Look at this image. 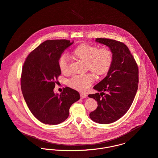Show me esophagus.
Here are the masks:
<instances>
[{
    "label": "esophagus",
    "mask_w": 158,
    "mask_h": 158,
    "mask_svg": "<svg viewBox=\"0 0 158 158\" xmlns=\"http://www.w3.org/2000/svg\"><path fill=\"white\" fill-rule=\"evenodd\" d=\"M80 95H81V98H85L87 97V95L86 94H84V93H81Z\"/></svg>",
    "instance_id": "34e87169"
}]
</instances>
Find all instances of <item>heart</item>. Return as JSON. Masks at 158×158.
Returning a JSON list of instances; mask_svg holds the SVG:
<instances>
[{
    "instance_id": "b5f03b06",
    "label": "heart",
    "mask_w": 158,
    "mask_h": 158,
    "mask_svg": "<svg viewBox=\"0 0 158 158\" xmlns=\"http://www.w3.org/2000/svg\"><path fill=\"white\" fill-rule=\"evenodd\" d=\"M74 56L85 62V66L94 74L100 76L107 73L112 63V52L107 48L98 49L96 46L87 43L79 45L73 51ZM58 64L61 71L66 74L69 71L70 60L68 55L63 54L60 58ZM94 76L89 73L74 76L69 82V85L79 90L85 91L94 81Z\"/></svg>"
}]
</instances>
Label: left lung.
I'll return each mask as SVG.
<instances>
[{"mask_svg":"<svg viewBox=\"0 0 158 158\" xmlns=\"http://www.w3.org/2000/svg\"><path fill=\"white\" fill-rule=\"evenodd\" d=\"M95 41L107 46L113 59L107 76L94 87L100 93L88 95L98 105L89 117L96 123L109 124L122 117L131 107L138 87V68L124 43L107 38Z\"/></svg>","mask_w":158,"mask_h":158,"instance_id":"obj_1","label":"left lung"}]
</instances>
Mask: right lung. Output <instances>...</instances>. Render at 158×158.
Listing matches in <instances>:
<instances>
[{
    "label": "right lung",
    "mask_w": 158,
    "mask_h": 158,
    "mask_svg": "<svg viewBox=\"0 0 158 158\" xmlns=\"http://www.w3.org/2000/svg\"><path fill=\"white\" fill-rule=\"evenodd\" d=\"M66 40H46L27 58L22 72L21 89L27 106L36 118L44 124L58 125L66 120L79 93L66 87L60 94L53 91L61 74L58 61L73 44Z\"/></svg>",
    "instance_id": "right-lung-1"
}]
</instances>
